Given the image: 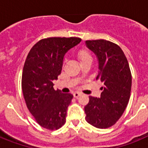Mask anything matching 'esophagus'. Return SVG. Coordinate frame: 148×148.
<instances>
[{"label":"esophagus","instance_id":"1","mask_svg":"<svg viewBox=\"0 0 148 148\" xmlns=\"http://www.w3.org/2000/svg\"><path fill=\"white\" fill-rule=\"evenodd\" d=\"M82 95V93H80V92H75L74 93H73V96L75 98H78V96H80V95Z\"/></svg>","mask_w":148,"mask_h":148}]
</instances>
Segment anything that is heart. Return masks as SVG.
<instances>
[{
	"label": "heart",
	"instance_id": "1",
	"mask_svg": "<svg viewBox=\"0 0 148 148\" xmlns=\"http://www.w3.org/2000/svg\"><path fill=\"white\" fill-rule=\"evenodd\" d=\"M78 58L80 60V62H82V61H87V60L89 59H92V57L90 55V53L88 52L85 50H81L78 52Z\"/></svg>",
	"mask_w": 148,
	"mask_h": 148
}]
</instances>
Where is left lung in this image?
Returning <instances> with one entry per match:
<instances>
[{
  "mask_svg": "<svg viewBox=\"0 0 148 148\" xmlns=\"http://www.w3.org/2000/svg\"><path fill=\"white\" fill-rule=\"evenodd\" d=\"M86 46L96 56L99 74L104 84L100 98L90 96L84 107L86 120L100 129L113 126L123 114L130 97L132 76L122 49L109 40H86Z\"/></svg>",
  "mask_w": 148,
  "mask_h": 148,
  "instance_id": "left-lung-1",
  "label": "left lung"
}]
</instances>
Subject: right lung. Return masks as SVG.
Wrapping results in <instances>:
<instances>
[{
  "mask_svg": "<svg viewBox=\"0 0 148 148\" xmlns=\"http://www.w3.org/2000/svg\"><path fill=\"white\" fill-rule=\"evenodd\" d=\"M82 41L79 38H48L30 49L22 73L21 86L27 108L39 125L58 130L66 121V110L73 98L71 93L55 90L64 56Z\"/></svg>",
  "mask_w": 148,
  "mask_h": 148,
  "instance_id": "1",
  "label": "right lung"
}]
</instances>
